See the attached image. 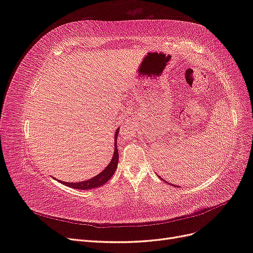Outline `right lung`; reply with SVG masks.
<instances>
[{
    "label": "right lung",
    "instance_id": "1",
    "mask_svg": "<svg viewBox=\"0 0 253 253\" xmlns=\"http://www.w3.org/2000/svg\"><path fill=\"white\" fill-rule=\"evenodd\" d=\"M118 132H119V129H117L116 135H115V139L116 140H117ZM116 142L117 141H115V151H114V155H113L111 163L101 173H99L97 176H95V177L90 178L88 180H85V181H81V182H64V181H62V182L67 187H71L74 189H79V190H88V189L98 188V187L104 185V183L112 177L113 174L117 169V166H118L119 155H118V149H117Z\"/></svg>",
    "mask_w": 253,
    "mask_h": 253
}]
</instances>
